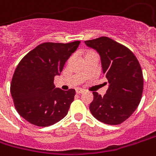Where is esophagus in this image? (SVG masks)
<instances>
[{"instance_id": "34e87169", "label": "esophagus", "mask_w": 156, "mask_h": 156, "mask_svg": "<svg viewBox=\"0 0 156 156\" xmlns=\"http://www.w3.org/2000/svg\"><path fill=\"white\" fill-rule=\"evenodd\" d=\"M83 92H84V90H83V89H80V88L76 89V93L77 94H81V93H83Z\"/></svg>"}]
</instances>
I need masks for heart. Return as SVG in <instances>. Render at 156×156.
Instances as JSON below:
<instances>
[{"instance_id": "1", "label": "heart", "mask_w": 156, "mask_h": 156, "mask_svg": "<svg viewBox=\"0 0 156 156\" xmlns=\"http://www.w3.org/2000/svg\"><path fill=\"white\" fill-rule=\"evenodd\" d=\"M91 55H97L96 52L93 51H91V50H89V51H86V53H85V58L88 56H91Z\"/></svg>"}]
</instances>
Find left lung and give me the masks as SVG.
Instances as JSON below:
<instances>
[{"instance_id":"8db88e82","label":"left lung","mask_w":156,"mask_h":156,"mask_svg":"<svg viewBox=\"0 0 156 156\" xmlns=\"http://www.w3.org/2000/svg\"><path fill=\"white\" fill-rule=\"evenodd\" d=\"M99 53L109 87L103 97L93 91L89 109L102 123L117 125L133 115L141 101L143 75L141 65L130 50L107 37L86 41Z\"/></svg>"}]
</instances>
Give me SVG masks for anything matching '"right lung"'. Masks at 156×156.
I'll list each match as a JSON object with an SVG mask.
<instances>
[{"mask_svg": "<svg viewBox=\"0 0 156 156\" xmlns=\"http://www.w3.org/2000/svg\"><path fill=\"white\" fill-rule=\"evenodd\" d=\"M80 41L69 43L45 42L28 52L19 63L10 93L21 117L32 124L47 127L68 114L75 95L74 89L63 91L54 85L70 55Z\"/></svg>", "mask_w": 156, "mask_h": 156, "instance_id": "add662e5", "label": "right lung"}]
</instances>
